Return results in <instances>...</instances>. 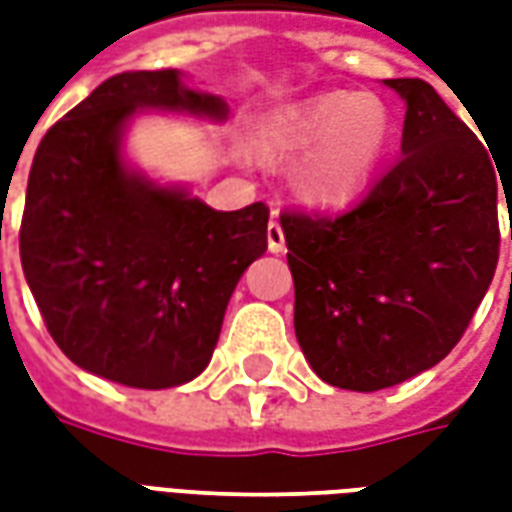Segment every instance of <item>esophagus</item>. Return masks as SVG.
<instances>
[{"instance_id":"1","label":"esophagus","mask_w":512,"mask_h":512,"mask_svg":"<svg viewBox=\"0 0 512 512\" xmlns=\"http://www.w3.org/2000/svg\"><path fill=\"white\" fill-rule=\"evenodd\" d=\"M266 238H268V249H271L274 255L285 252V233H282V227H279L277 219H271V222H268Z\"/></svg>"}]
</instances>
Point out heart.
Wrapping results in <instances>:
<instances>
[{
	"mask_svg": "<svg viewBox=\"0 0 512 512\" xmlns=\"http://www.w3.org/2000/svg\"><path fill=\"white\" fill-rule=\"evenodd\" d=\"M392 142L384 101L362 93H326L271 115L257 131V153L288 161L301 153L296 191L315 205H343L370 186Z\"/></svg>",
	"mask_w": 512,
	"mask_h": 512,
	"instance_id": "heart-1",
	"label": "heart"
}]
</instances>
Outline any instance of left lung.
Returning a JSON list of instances; mask_svg holds the SVG:
<instances>
[{
  "instance_id": "8db88e82",
  "label": "left lung",
  "mask_w": 512,
  "mask_h": 512,
  "mask_svg": "<svg viewBox=\"0 0 512 512\" xmlns=\"http://www.w3.org/2000/svg\"><path fill=\"white\" fill-rule=\"evenodd\" d=\"M384 84L406 104L403 158L348 211L279 216L301 351L354 392L403 384L455 348L494 279L510 186L428 82Z\"/></svg>"
}]
</instances>
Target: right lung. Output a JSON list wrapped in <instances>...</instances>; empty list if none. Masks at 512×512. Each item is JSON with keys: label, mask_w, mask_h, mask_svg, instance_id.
<instances>
[{"label": "right lung", "mask_w": 512, "mask_h": 512, "mask_svg": "<svg viewBox=\"0 0 512 512\" xmlns=\"http://www.w3.org/2000/svg\"><path fill=\"white\" fill-rule=\"evenodd\" d=\"M139 112L224 123L222 95L180 71L106 79L40 139L21 219V266L62 354L134 389L197 378L238 279L266 252L268 208L213 211L126 161Z\"/></svg>", "instance_id": "1"}]
</instances>
